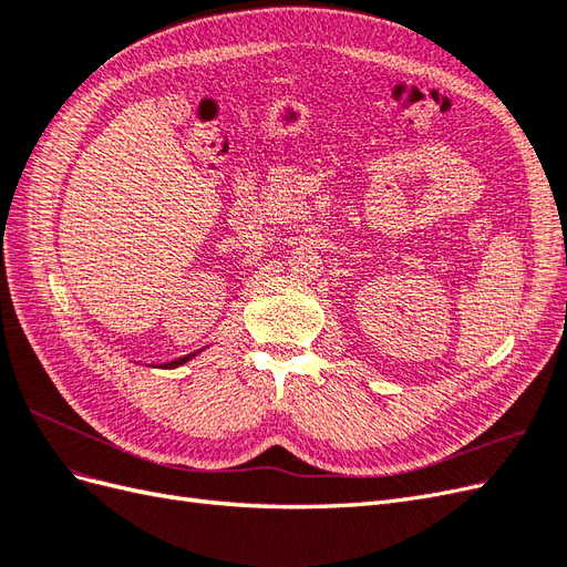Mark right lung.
Returning a JSON list of instances; mask_svg holds the SVG:
<instances>
[{
	"label": "right lung",
	"mask_w": 567,
	"mask_h": 567,
	"mask_svg": "<svg viewBox=\"0 0 567 567\" xmlns=\"http://www.w3.org/2000/svg\"><path fill=\"white\" fill-rule=\"evenodd\" d=\"M196 357V352H192V354H186V357H179V359H175V362H169V364H165V369H175V367H182V364H186L188 359H194Z\"/></svg>",
	"instance_id": "right-lung-1"
}]
</instances>
